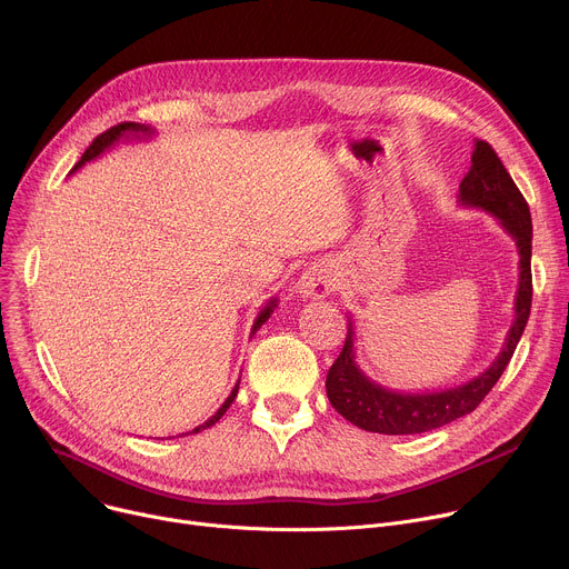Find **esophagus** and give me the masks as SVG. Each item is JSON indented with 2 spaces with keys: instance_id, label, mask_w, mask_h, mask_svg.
I'll use <instances>...</instances> for the list:
<instances>
[{
  "instance_id": "34e87169",
  "label": "esophagus",
  "mask_w": 569,
  "mask_h": 569,
  "mask_svg": "<svg viewBox=\"0 0 569 569\" xmlns=\"http://www.w3.org/2000/svg\"><path fill=\"white\" fill-rule=\"evenodd\" d=\"M338 288L336 277L323 266H310L297 281L295 292L301 299H321Z\"/></svg>"
}]
</instances>
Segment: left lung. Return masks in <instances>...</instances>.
Masks as SVG:
<instances>
[{"label": "left lung", "instance_id": "left-lung-1", "mask_svg": "<svg viewBox=\"0 0 569 569\" xmlns=\"http://www.w3.org/2000/svg\"><path fill=\"white\" fill-rule=\"evenodd\" d=\"M459 204L481 209L496 216L500 227L513 238L518 248V290L513 303V323L507 333L505 347L493 365L477 378L441 389V391H391L373 382L356 362L353 323L349 321V333L342 353L333 362L327 376V393L333 408L353 426L367 432L380 435H421L448 426L470 415L483 396L493 389L507 369L529 319L531 310V213L520 189L507 173L496 150L475 139L470 157V169L459 184Z\"/></svg>", "mask_w": 569, "mask_h": 569}]
</instances>
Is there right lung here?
Returning a JSON list of instances; mask_svg holds the SVG:
<instances>
[{
	"instance_id": "1",
	"label": "right lung",
	"mask_w": 569,
	"mask_h": 569,
	"mask_svg": "<svg viewBox=\"0 0 569 569\" xmlns=\"http://www.w3.org/2000/svg\"><path fill=\"white\" fill-rule=\"evenodd\" d=\"M154 134V130L150 128V126H143V123H132V121H126V123H119V126H114V128H110V130H106L103 134H99L94 141H92V146L83 152V157H80V161L78 164L73 167V171H78L80 167H86L88 161H92V159H97L99 154H103L106 150H110L112 146H117L121 139H126V141H132V139H137V141H141V139H150ZM71 171V173H73ZM277 297H272L261 310H259V315H257V319H254V327H252V333L250 336H254L263 323L270 319V315L274 312V308H277ZM240 382V380H238ZM238 382L233 385V389H231V393L224 398V402L220 405L218 408V412L209 419V421H204L202 426H198V428H193L191 432H187V435H198V432H202V430H207V428H211V426H216L218 421H220V417L229 410V405L233 402V398H236V393H238Z\"/></svg>"
}]
</instances>
